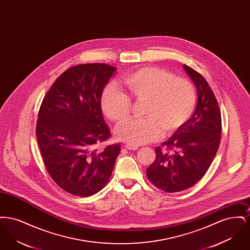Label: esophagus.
Here are the masks:
<instances>
[{
  "label": "esophagus",
  "instance_id": "1",
  "mask_svg": "<svg viewBox=\"0 0 250 250\" xmlns=\"http://www.w3.org/2000/svg\"><path fill=\"white\" fill-rule=\"evenodd\" d=\"M125 148H126L127 150H131V151H136V150L139 149V147H138L137 145H132V144H126V145H125Z\"/></svg>",
  "mask_w": 250,
  "mask_h": 250
}]
</instances>
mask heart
Segmentation results:
<instances>
[{
  "mask_svg": "<svg viewBox=\"0 0 250 250\" xmlns=\"http://www.w3.org/2000/svg\"><path fill=\"white\" fill-rule=\"evenodd\" d=\"M122 83L126 95L114 85H107L101 95V107L108 119H127L131 100L145 101V118L129 120L116 130V138L132 145H142L177 130L190 118L197 103L194 85L184 78L157 67H144L125 75Z\"/></svg>",
  "mask_w": 250,
  "mask_h": 250,
  "instance_id": "obj_1",
  "label": "heart"
}]
</instances>
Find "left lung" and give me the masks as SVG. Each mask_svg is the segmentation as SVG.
Segmentation results:
<instances>
[{"instance_id": "obj_1", "label": "left lung", "mask_w": 250, "mask_h": 250, "mask_svg": "<svg viewBox=\"0 0 250 250\" xmlns=\"http://www.w3.org/2000/svg\"><path fill=\"white\" fill-rule=\"evenodd\" d=\"M196 85L197 107L190 119L155 148L148 179L161 190H185L202 179L212 164L221 138V113L216 98L200 73L184 64Z\"/></svg>"}]
</instances>
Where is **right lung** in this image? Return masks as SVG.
Here are the masks:
<instances>
[{
    "mask_svg": "<svg viewBox=\"0 0 250 250\" xmlns=\"http://www.w3.org/2000/svg\"><path fill=\"white\" fill-rule=\"evenodd\" d=\"M116 67L84 63L63 72L44 97L36 138L48 174L63 190L79 197L101 190L119 155V144L95 146L110 137L102 117L101 95Z\"/></svg>",
    "mask_w": 250,
    "mask_h": 250,
    "instance_id": "obj_1",
    "label": "right lung"
}]
</instances>
